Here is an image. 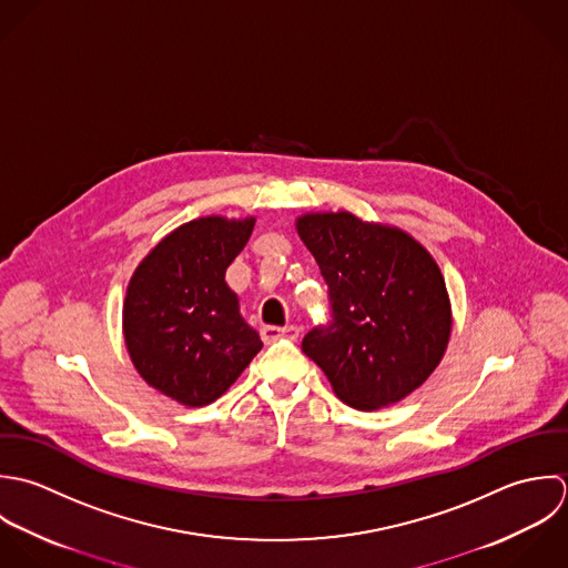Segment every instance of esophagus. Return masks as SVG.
Here are the masks:
<instances>
[{
	"instance_id": "esophagus-1",
	"label": "esophagus",
	"mask_w": 568,
	"mask_h": 568,
	"mask_svg": "<svg viewBox=\"0 0 568 568\" xmlns=\"http://www.w3.org/2000/svg\"><path fill=\"white\" fill-rule=\"evenodd\" d=\"M281 338H287V341H296L298 338V329L296 327H263L261 329V341L265 342V344H270V342L281 341Z\"/></svg>"
}]
</instances>
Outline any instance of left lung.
I'll use <instances>...</instances> for the list:
<instances>
[{
  "label": "left lung",
  "mask_w": 568,
  "mask_h": 568,
  "mask_svg": "<svg viewBox=\"0 0 568 568\" xmlns=\"http://www.w3.org/2000/svg\"><path fill=\"white\" fill-rule=\"evenodd\" d=\"M329 287V321L303 351L344 404L375 410L404 399L437 368L450 338V301L433 256L406 232L351 213L296 222Z\"/></svg>",
  "instance_id": "8db88e82"
}]
</instances>
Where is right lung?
I'll use <instances>...</instances> for the list:
<instances>
[{
  "instance_id": "1",
  "label": "right lung",
  "mask_w": 568,
  "mask_h": 568,
  "mask_svg": "<svg viewBox=\"0 0 568 568\" xmlns=\"http://www.w3.org/2000/svg\"><path fill=\"white\" fill-rule=\"evenodd\" d=\"M252 227V217L189 222L149 252L129 283L122 327L133 366L184 406L222 397L263 346L226 285Z\"/></svg>"
}]
</instances>
